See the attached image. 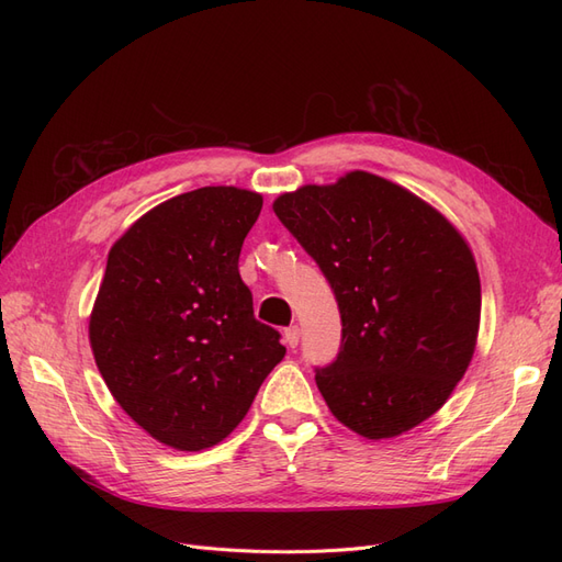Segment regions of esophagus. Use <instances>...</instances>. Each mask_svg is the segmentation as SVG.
<instances>
[{"instance_id":"esophagus-1","label":"esophagus","mask_w":562,"mask_h":562,"mask_svg":"<svg viewBox=\"0 0 562 562\" xmlns=\"http://www.w3.org/2000/svg\"><path fill=\"white\" fill-rule=\"evenodd\" d=\"M283 339H285V345H288V347L295 349V347H297V342H300V328H297V326L285 328V330H283Z\"/></svg>"}]
</instances>
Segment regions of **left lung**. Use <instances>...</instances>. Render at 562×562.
<instances>
[{"instance_id":"obj_1","label":"left lung","mask_w":562,"mask_h":562,"mask_svg":"<svg viewBox=\"0 0 562 562\" xmlns=\"http://www.w3.org/2000/svg\"><path fill=\"white\" fill-rule=\"evenodd\" d=\"M274 213L321 267L342 318L335 361L316 368L330 413L372 440L429 419L479 337L481 279L462 234L366 171L281 194Z\"/></svg>"}]
</instances>
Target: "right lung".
Here are the masks:
<instances>
[{
	"label": "right lung",
	"mask_w": 562,
	"mask_h": 562,
	"mask_svg": "<svg viewBox=\"0 0 562 562\" xmlns=\"http://www.w3.org/2000/svg\"><path fill=\"white\" fill-rule=\"evenodd\" d=\"M260 211V194L201 187L145 213L108 255L89 321L95 366L164 446L196 452L227 438L285 356L239 274Z\"/></svg>",
	"instance_id": "1"
}]
</instances>
